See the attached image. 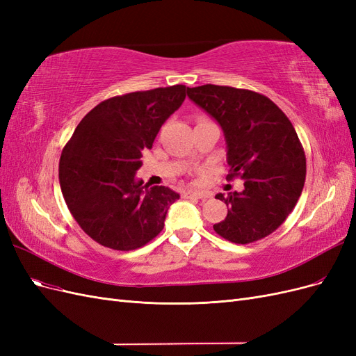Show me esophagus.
Instances as JSON below:
<instances>
[{
  "label": "esophagus",
  "mask_w": 356,
  "mask_h": 356,
  "mask_svg": "<svg viewBox=\"0 0 356 356\" xmlns=\"http://www.w3.org/2000/svg\"><path fill=\"white\" fill-rule=\"evenodd\" d=\"M184 197H191V199H200V200H207L209 197L208 193L204 191H186Z\"/></svg>",
  "instance_id": "34e87169"
}]
</instances>
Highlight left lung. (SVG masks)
<instances>
[{
	"mask_svg": "<svg viewBox=\"0 0 356 356\" xmlns=\"http://www.w3.org/2000/svg\"><path fill=\"white\" fill-rule=\"evenodd\" d=\"M188 98L220 123L227 143V179L245 188L227 196V217L213 224L225 241L246 245L272 234L303 191L306 154L293 123L267 96L230 86L188 88Z\"/></svg>",
	"mask_w": 356,
	"mask_h": 356,
	"instance_id": "8db88e82",
	"label": "left lung"
}]
</instances>
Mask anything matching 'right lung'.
Segmentation results:
<instances>
[{
  "label": "right lung",
  "instance_id": "right-lung-1",
  "mask_svg": "<svg viewBox=\"0 0 356 356\" xmlns=\"http://www.w3.org/2000/svg\"><path fill=\"white\" fill-rule=\"evenodd\" d=\"M184 84L105 99L83 117L59 160L67 207L95 242L115 251L138 250L163 230L179 195L135 181L143 152L186 99Z\"/></svg>",
  "mask_w": 356,
  "mask_h": 356
}]
</instances>
